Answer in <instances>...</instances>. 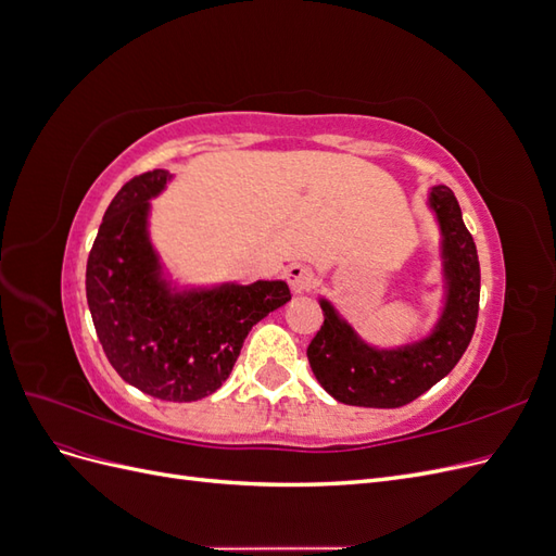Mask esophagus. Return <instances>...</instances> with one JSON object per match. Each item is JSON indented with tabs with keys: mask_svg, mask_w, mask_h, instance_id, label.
<instances>
[{
	"mask_svg": "<svg viewBox=\"0 0 556 556\" xmlns=\"http://www.w3.org/2000/svg\"><path fill=\"white\" fill-rule=\"evenodd\" d=\"M288 282H290V288L296 292V294H301V292H308L313 285H315V271L313 268L308 266V264H292L290 268H288Z\"/></svg>",
	"mask_w": 556,
	"mask_h": 556,
	"instance_id": "obj_1",
	"label": "esophagus"
}]
</instances>
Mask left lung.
I'll return each mask as SVG.
<instances>
[{"label":"left lung","instance_id":"8db88e82","mask_svg":"<svg viewBox=\"0 0 556 556\" xmlns=\"http://www.w3.org/2000/svg\"><path fill=\"white\" fill-rule=\"evenodd\" d=\"M441 227L445 308L422 341L380 350L359 339L327 299L325 323L308 345L317 382L341 403L364 408H399L443 380L473 339L480 306V262L473 237L462 220L457 197L445 185L429 192Z\"/></svg>","mask_w":556,"mask_h":556}]
</instances>
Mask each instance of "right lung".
I'll return each instance as SVG.
<instances>
[{"label":"right lung","mask_w":556,"mask_h":556,"mask_svg":"<svg viewBox=\"0 0 556 556\" xmlns=\"http://www.w3.org/2000/svg\"><path fill=\"white\" fill-rule=\"evenodd\" d=\"M169 180L164 169L146 172L113 197L88 257L86 294L117 376L143 394L182 403L220 390L252 325L292 294L282 280L172 290L148 237L150 199Z\"/></svg>","instance_id":"1"}]
</instances>
